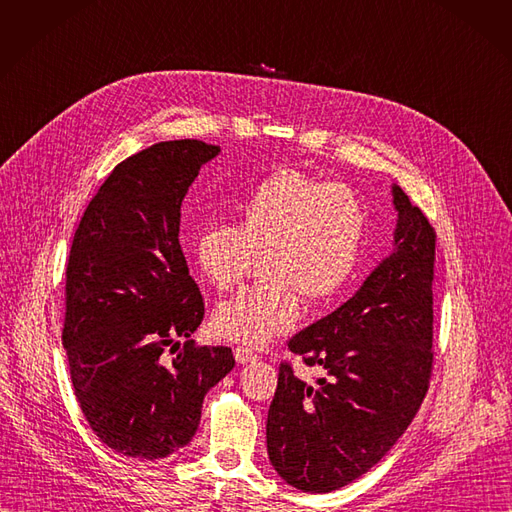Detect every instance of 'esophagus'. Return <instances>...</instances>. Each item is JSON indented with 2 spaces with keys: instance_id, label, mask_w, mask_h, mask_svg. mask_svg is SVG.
<instances>
[{
  "instance_id": "34e87169",
  "label": "esophagus",
  "mask_w": 512,
  "mask_h": 512,
  "mask_svg": "<svg viewBox=\"0 0 512 512\" xmlns=\"http://www.w3.org/2000/svg\"><path fill=\"white\" fill-rule=\"evenodd\" d=\"M234 358H236L238 364H249V362L257 360V354L247 346H236L234 348Z\"/></svg>"
}]
</instances>
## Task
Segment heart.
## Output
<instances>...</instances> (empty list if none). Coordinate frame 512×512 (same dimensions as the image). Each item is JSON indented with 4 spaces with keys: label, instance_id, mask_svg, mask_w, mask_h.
Wrapping results in <instances>:
<instances>
[{
    "label": "heart",
    "instance_id": "1",
    "mask_svg": "<svg viewBox=\"0 0 512 512\" xmlns=\"http://www.w3.org/2000/svg\"><path fill=\"white\" fill-rule=\"evenodd\" d=\"M236 216V226L199 230L193 261L203 280L230 290L259 255L263 280L218 304L212 323L226 339L261 346L296 325L298 296L325 302L350 282L366 210L350 187L282 168L238 201Z\"/></svg>",
    "mask_w": 512,
    "mask_h": 512
}]
</instances>
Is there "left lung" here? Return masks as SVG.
<instances>
[{
	"label": "left lung",
	"mask_w": 512,
	"mask_h": 512,
	"mask_svg": "<svg viewBox=\"0 0 512 512\" xmlns=\"http://www.w3.org/2000/svg\"><path fill=\"white\" fill-rule=\"evenodd\" d=\"M395 251L339 309L288 348L325 374L280 364L267 412V453L290 486L325 494L377 465L416 418L432 377L436 232L397 185Z\"/></svg>",
	"instance_id": "1"
}]
</instances>
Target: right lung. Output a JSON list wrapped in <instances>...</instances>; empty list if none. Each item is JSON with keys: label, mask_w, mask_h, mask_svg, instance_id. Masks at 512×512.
<instances>
[{"label": "right lung", "mask_w": 512, "mask_h": 512, "mask_svg": "<svg viewBox=\"0 0 512 512\" xmlns=\"http://www.w3.org/2000/svg\"><path fill=\"white\" fill-rule=\"evenodd\" d=\"M218 152L175 140L125 158L74 234L63 348L86 422L125 457L162 459L185 447L203 397L234 366L230 348L191 339L206 304L179 245L183 197ZM168 347L180 351L170 363Z\"/></svg>", "instance_id": "right-lung-1"}]
</instances>
